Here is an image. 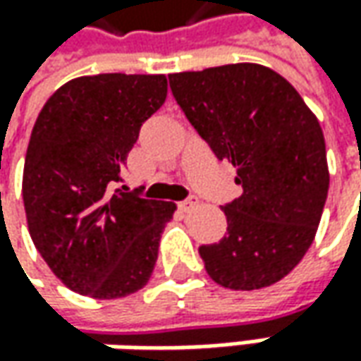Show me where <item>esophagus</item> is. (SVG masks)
Returning a JSON list of instances; mask_svg holds the SVG:
<instances>
[{
    "label": "esophagus",
    "mask_w": 361,
    "mask_h": 361,
    "mask_svg": "<svg viewBox=\"0 0 361 361\" xmlns=\"http://www.w3.org/2000/svg\"><path fill=\"white\" fill-rule=\"evenodd\" d=\"M197 204H200V202H197V197L190 195V197H185L183 202H180V204H178V207H180L181 212H190V209H193V207H195Z\"/></svg>",
    "instance_id": "obj_1"
}]
</instances>
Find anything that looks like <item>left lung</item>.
Returning <instances> with one entry per match:
<instances>
[{
  "mask_svg": "<svg viewBox=\"0 0 361 361\" xmlns=\"http://www.w3.org/2000/svg\"><path fill=\"white\" fill-rule=\"evenodd\" d=\"M169 90L216 157L238 168L243 190L221 205L226 235L200 245L209 278L247 292L280 281L314 242L328 197L316 116L290 81L257 63L171 73Z\"/></svg>",
  "mask_w": 361,
  "mask_h": 361,
  "instance_id": "left-lung-1",
  "label": "left lung"
}]
</instances>
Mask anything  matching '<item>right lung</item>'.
Segmentation results:
<instances>
[{
	"mask_svg": "<svg viewBox=\"0 0 361 361\" xmlns=\"http://www.w3.org/2000/svg\"><path fill=\"white\" fill-rule=\"evenodd\" d=\"M166 95V75L78 78L45 102L33 126L23 168L30 235L49 269L81 295L126 298L152 278L176 205L114 185Z\"/></svg>",
	"mask_w": 361,
	"mask_h": 361,
	"instance_id": "obj_1",
	"label": "right lung"
}]
</instances>
